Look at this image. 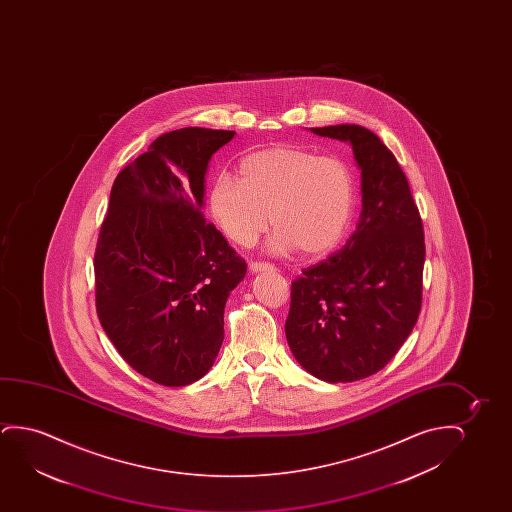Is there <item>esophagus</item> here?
Wrapping results in <instances>:
<instances>
[{
	"label": "esophagus",
	"instance_id": "obj_1",
	"mask_svg": "<svg viewBox=\"0 0 512 512\" xmlns=\"http://www.w3.org/2000/svg\"><path fill=\"white\" fill-rule=\"evenodd\" d=\"M250 271L252 273H260V271H274L273 264H269V262H260V260H255L250 264Z\"/></svg>",
	"mask_w": 512,
	"mask_h": 512
}]
</instances>
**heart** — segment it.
Returning <instances> with one entry per match:
<instances>
[{
    "label": "heart",
    "mask_w": 512,
    "mask_h": 512,
    "mask_svg": "<svg viewBox=\"0 0 512 512\" xmlns=\"http://www.w3.org/2000/svg\"><path fill=\"white\" fill-rule=\"evenodd\" d=\"M241 180L229 173L211 183L210 211L225 238L252 246L276 229L271 248L323 255L339 245L350 227L357 182L346 162L304 148L276 147L246 155Z\"/></svg>",
    "instance_id": "obj_1"
}]
</instances>
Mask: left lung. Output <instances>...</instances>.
Returning <instances> with one entry per match:
<instances>
[{
    "label": "left lung",
    "mask_w": 512,
    "mask_h": 512,
    "mask_svg": "<svg viewBox=\"0 0 512 512\" xmlns=\"http://www.w3.org/2000/svg\"><path fill=\"white\" fill-rule=\"evenodd\" d=\"M350 141L362 171V213L346 245L292 281L285 334L315 378L350 383L381 371L420 316L425 238L395 155L355 124L313 127Z\"/></svg>",
    "instance_id": "left-lung-1"
}]
</instances>
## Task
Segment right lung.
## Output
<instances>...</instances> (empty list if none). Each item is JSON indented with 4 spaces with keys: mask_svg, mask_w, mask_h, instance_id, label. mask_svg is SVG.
<instances>
[{
    "mask_svg": "<svg viewBox=\"0 0 512 512\" xmlns=\"http://www.w3.org/2000/svg\"><path fill=\"white\" fill-rule=\"evenodd\" d=\"M234 131L161 134L120 171L94 253L96 311L120 357L164 386L210 371L246 262L206 222L204 175Z\"/></svg>",
    "mask_w": 512,
    "mask_h": 512,
    "instance_id": "1",
    "label": "right lung"
}]
</instances>
